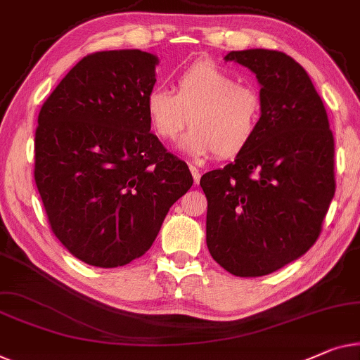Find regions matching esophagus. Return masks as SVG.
<instances>
[{"instance_id": "obj_1", "label": "esophagus", "mask_w": 360, "mask_h": 360, "mask_svg": "<svg viewBox=\"0 0 360 360\" xmlns=\"http://www.w3.org/2000/svg\"><path fill=\"white\" fill-rule=\"evenodd\" d=\"M190 172H191V175H193V180H195V185L200 184V179H201L200 170H198L195 165H190Z\"/></svg>"}]
</instances>
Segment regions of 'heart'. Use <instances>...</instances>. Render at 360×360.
<instances>
[{
	"label": "heart",
	"instance_id": "1",
	"mask_svg": "<svg viewBox=\"0 0 360 360\" xmlns=\"http://www.w3.org/2000/svg\"><path fill=\"white\" fill-rule=\"evenodd\" d=\"M262 97L211 60H200L175 76V94L154 87L146 113L155 136L172 141L186 124L180 148L190 155L232 158L253 141L262 118Z\"/></svg>",
	"mask_w": 360,
	"mask_h": 360
}]
</instances>
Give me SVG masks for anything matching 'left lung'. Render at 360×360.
Segmentation results:
<instances>
[{
  "label": "left lung",
  "mask_w": 360,
  "mask_h": 360,
  "mask_svg": "<svg viewBox=\"0 0 360 360\" xmlns=\"http://www.w3.org/2000/svg\"><path fill=\"white\" fill-rule=\"evenodd\" d=\"M262 86L253 141L224 169L201 176L206 243L233 276L257 278L300 258L316 242L335 196V139L309 75L283 51H231Z\"/></svg>",
  "instance_id": "1"
}]
</instances>
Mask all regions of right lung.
I'll use <instances>...</instances> for the list:
<instances>
[{"label":"right lung","instance_id":"obj_1","mask_svg":"<svg viewBox=\"0 0 360 360\" xmlns=\"http://www.w3.org/2000/svg\"><path fill=\"white\" fill-rule=\"evenodd\" d=\"M158 63L141 50L91 53L40 108L35 185L56 238L91 266L143 257L193 185L188 165L150 133Z\"/></svg>","mask_w":360,"mask_h":360}]
</instances>
